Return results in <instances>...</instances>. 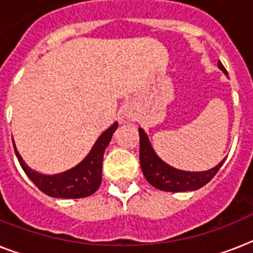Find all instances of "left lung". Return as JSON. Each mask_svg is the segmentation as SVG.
Wrapping results in <instances>:
<instances>
[{
	"label": "left lung",
	"mask_w": 253,
	"mask_h": 253,
	"mask_svg": "<svg viewBox=\"0 0 253 253\" xmlns=\"http://www.w3.org/2000/svg\"><path fill=\"white\" fill-rule=\"evenodd\" d=\"M218 68L228 76V72L221 64V61H218ZM139 135L141 169H143L146 181L159 190L175 193L197 190V189L202 188L207 182L211 181L212 177L217 173V171L226 159L224 158L213 169H207V171H195V172L184 171V169L169 166L157 156V153L154 152L152 144H150L149 137L143 128H139Z\"/></svg>",
	"instance_id": "8db88e82"
}]
</instances>
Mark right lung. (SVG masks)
Wrapping results in <instances>:
<instances>
[{"instance_id":"add662e5","label":"right lung","mask_w":253,"mask_h":253,"mask_svg":"<svg viewBox=\"0 0 253 253\" xmlns=\"http://www.w3.org/2000/svg\"><path fill=\"white\" fill-rule=\"evenodd\" d=\"M117 127L118 122H114L108 130L104 131L97 137L96 143L91 148L90 153L77 166L55 175H44L32 169L19 154L14 140H12V145L23 171L41 192L54 198H84L94 194L100 186L104 152L109 145Z\"/></svg>"}]
</instances>
